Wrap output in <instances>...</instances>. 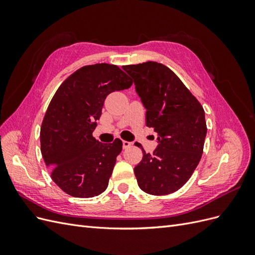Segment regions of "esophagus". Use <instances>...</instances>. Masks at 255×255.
Here are the masks:
<instances>
[{
  "label": "esophagus",
  "instance_id": "obj_1",
  "mask_svg": "<svg viewBox=\"0 0 255 255\" xmlns=\"http://www.w3.org/2000/svg\"><path fill=\"white\" fill-rule=\"evenodd\" d=\"M130 145H132V142L127 141V140H123V141H122V146H123V149H128V148H129Z\"/></svg>",
  "mask_w": 255,
  "mask_h": 255
}]
</instances>
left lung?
<instances>
[{
    "mask_svg": "<svg viewBox=\"0 0 255 255\" xmlns=\"http://www.w3.org/2000/svg\"><path fill=\"white\" fill-rule=\"evenodd\" d=\"M122 69L145 107L146 127L158 136L153 154L139 144L143 155L134 168L138 186L149 195L172 194L189 180L201 159L207 132L203 107L163 64L146 61Z\"/></svg>",
    "mask_w": 255,
    "mask_h": 255,
    "instance_id": "1",
    "label": "left lung"
}]
</instances>
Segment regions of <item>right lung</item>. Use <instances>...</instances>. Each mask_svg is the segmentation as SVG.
I'll return each mask as SVG.
<instances>
[{
	"label": "right lung",
	"instance_id": "right-lung-1",
	"mask_svg": "<svg viewBox=\"0 0 255 255\" xmlns=\"http://www.w3.org/2000/svg\"><path fill=\"white\" fill-rule=\"evenodd\" d=\"M132 84L118 66L96 64L80 68L56 90L42 120L40 145L52 180L66 194L92 198L109 186L122 141L102 143L92 132L106 97Z\"/></svg>",
	"mask_w": 255,
	"mask_h": 255
}]
</instances>
